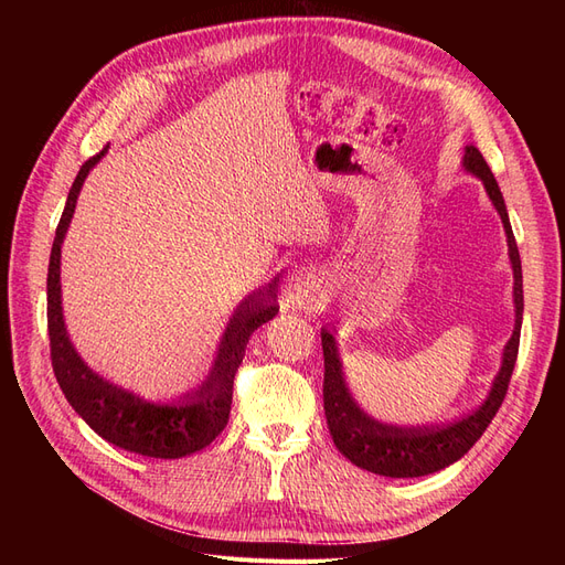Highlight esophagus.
Returning <instances> with one entry per match:
<instances>
[{
  "mask_svg": "<svg viewBox=\"0 0 565 565\" xmlns=\"http://www.w3.org/2000/svg\"><path fill=\"white\" fill-rule=\"evenodd\" d=\"M289 301H292V306H297V309H309L311 301H313V292L309 285H295L292 289H289Z\"/></svg>",
  "mask_w": 565,
  "mask_h": 565,
  "instance_id": "obj_1",
  "label": "esophagus"
}]
</instances>
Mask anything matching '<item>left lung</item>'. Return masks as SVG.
Segmentation results:
<instances>
[{
  "label": "left lung",
  "instance_id": "8db88e82",
  "mask_svg": "<svg viewBox=\"0 0 565 565\" xmlns=\"http://www.w3.org/2000/svg\"><path fill=\"white\" fill-rule=\"evenodd\" d=\"M469 174L478 177L486 185L494 210L500 212L502 224L507 231L509 243V259L514 268V306H516V324L514 334L507 341L502 367L498 377L492 382V388L481 407L465 415L457 422L443 426H393L382 424L367 413H363L351 396V391L341 370L337 341L330 330H320L322 339V355H324V382H322V403L324 417H328V429L334 440V446L355 467L365 471L388 476V478H417L450 467L452 461L465 457L473 443L483 436L492 417L507 396L511 372L516 365L519 341H521V320H523V273H521V256L514 241V231L509 224V214L504 207V198L500 185L494 181L488 162L483 160L481 150L467 146L465 160H461Z\"/></svg>",
  "mask_w": 565,
  "mask_h": 565
}]
</instances>
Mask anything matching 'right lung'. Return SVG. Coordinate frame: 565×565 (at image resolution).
I'll return each instance as SVG.
<instances>
[{
	"instance_id": "1",
	"label": "right lung",
	"mask_w": 565,
	"mask_h": 565,
	"mask_svg": "<svg viewBox=\"0 0 565 565\" xmlns=\"http://www.w3.org/2000/svg\"><path fill=\"white\" fill-rule=\"evenodd\" d=\"M104 148L98 156L89 158L79 167V174L67 193L65 210L61 214L54 247L49 256L46 276V322H49V347L51 365L58 380L61 391L75 413L87 422L92 429L113 446L158 459H179L193 455L224 431L231 415L233 380L241 367L247 341L259 324L268 322L278 313L276 289L278 278L266 287L252 292L237 306L228 328L218 341L216 361L202 384L191 388L177 401L158 405L136 396V393L115 386L82 361L71 337H67L61 306V245L75 214L77 195L82 183L92 172V167L106 156Z\"/></svg>"
}]
</instances>
